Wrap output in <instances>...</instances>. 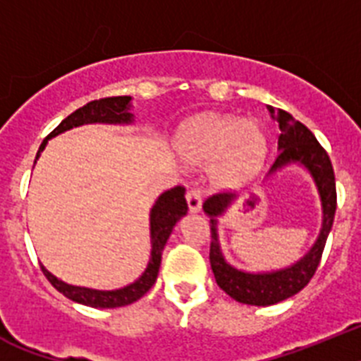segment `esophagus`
<instances>
[{
    "instance_id": "1",
    "label": "esophagus",
    "mask_w": 361,
    "mask_h": 361,
    "mask_svg": "<svg viewBox=\"0 0 361 361\" xmlns=\"http://www.w3.org/2000/svg\"><path fill=\"white\" fill-rule=\"evenodd\" d=\"M187 205H189V211L192 214L202 211V194H200L198 189H190L187 192Z\"/></svg>"
}]
</instances>
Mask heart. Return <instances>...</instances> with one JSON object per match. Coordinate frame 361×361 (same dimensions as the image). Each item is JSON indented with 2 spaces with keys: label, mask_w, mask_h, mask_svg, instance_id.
Returning <instances> with one entry per match:
<instances>
[{
  "label": "heart",
  "mask_w": 361,
  "mask_h": 361,
  "mask_svg": "<svg viewBox=\"0 0 361 361\" xmlns=\"http://www.w3.org/2000/svg\"><path fill=\"white\" fill-rule=\"evenodd\" d=\"M176 149L190 167L209 165V178L216 187L236 189L262 169L267 136L255 120L207 112L183 125Z\"/></svg>",
  "instance_id": "heart-1"
}]
</instances>
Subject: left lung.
Wrapping results in <instances>:
<instances>
[{"label": "left lung", "instance_id": "8db88e82", "mask_svg": "<svg viewBox=\"0 0 361 361\" xmlns=\"http://www.w3.org/2000/svg\"><path fill=\"white\" fill-rule=\"evenodd\" d=\"M267 109L272 120L280 123L281 130L278 136V156L272 163L267 178L274 176L276 172L283 171L290 165L305 169L314 181L319 203H322V227L311 249L298 262L290 263L287 267L274 269V271H241L225 259L218 234V218H221L228 207L236 202V196L228 192L214 194L203 203V212L211 218V267L216 283L236 302L256 307H267L283 302L287 298L300 293L311 281L319 265V258L324 252L325 241L331 233L334 212H336L334 171L324 147L319 145L314 134L305 125L294 120L289 112L274 109V106H267Z\"/></svg>", "mask_w": 361, "mask_h": 361}]
</instances>
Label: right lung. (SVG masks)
Returning <instances> with one entry per match:
<instances>
[{
	"label": "right lung",
	"mask_w": 361,
	"mask_h": 361,
	"mask_svg": "<svg viewBox=\"0 0 361 361\" xmlns=\"http://www.w3.org/2000/svg\"><path fill=\"white\" fill-rule=\"evenodd\" d=\"M133 98L130 96H116V98H103L90 102L83 105L81 109L67 116L58 127L43 140L39 145V150L36 154L37 158L45 150L47 143L50 137H56L58 134H63L74 127L92 123H106V125H130L134 123L133 114ZM187 214V202H185V189L183 187H174L171 190H165L159 194L158 200L154 202L149 214L150 224V258L147 263V269L142 272V276L134 280L133 283L125 285L121 289L112 290H99L90 289V287H80V285L65 283L63 280L56 278L50 271H47L42 265L43 274L47 280L54 285L59 293L67 296L72 302L81 303V305L96 307V309H116V307H125L130 303L137 302L147 290L154 285L158 278L159 265H161V255L165 249L169 236L172 234L174 225Z\"/></svg>",
	"instance_id": "obj_1"
}]
</instances>
